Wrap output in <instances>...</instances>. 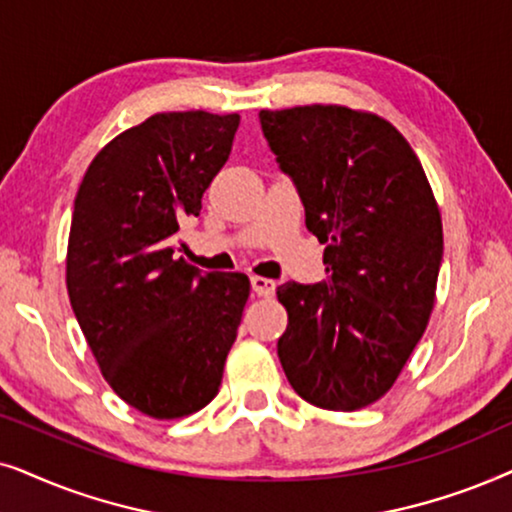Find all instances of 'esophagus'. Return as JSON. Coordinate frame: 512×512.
<instances>
[{"mask_svg": "<svg viewBox=\"0 0 512 512\" xmlns=\"http://www.w3.org/2000/svg\"><path fill=\"white\" fill-rule=\"evenodd\" d=\"M250 285L257 297H271L276 292V281H271V278H264V276H252Z\"/></svg>", "mask_w": 512, "mask_h": 512, "instance_id": "esophagus-1", "label": "esophagus"}]
</instances>
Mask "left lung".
<instances>
[{"mask_svg":"<svg viewBox=\"0 0 512 512\" xmlns=\"http://www.w3.org/2000/svg\"><path fill=\"white\" fill-rule=\"evenodd\" d=\"M262 133L325 243L323 283L278 288V358L297 395L335 412L393 386L431 316L442 222L424 168L377 114L339 105L262 109Z\"/></svg>","mask_w":512,"mask_h":512,"instance_id":"8db88e82","label":"left lung"}]
</instances>
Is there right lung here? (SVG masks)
Wrapping results in <instances>:
<instances>
[{
  "instance_id": "add662e5",
  "label": "right lung",
  "mask_w": 512,
  "mask_h": 512,
  "mask_svg": "<svg viewBox=\"0 0 512 512\" xmlns=\"http://www.w3.org/2000/svg\"><path fill=\"white\" fill-rule=\"evenodd\" d=\"M241 117L154 114L117 135L74 199L67 292L102 377L154 419L199 412L220 391L250 295L245 274L175 257L180 224L227 163Z\"/></svg>"
}]
</instances>
